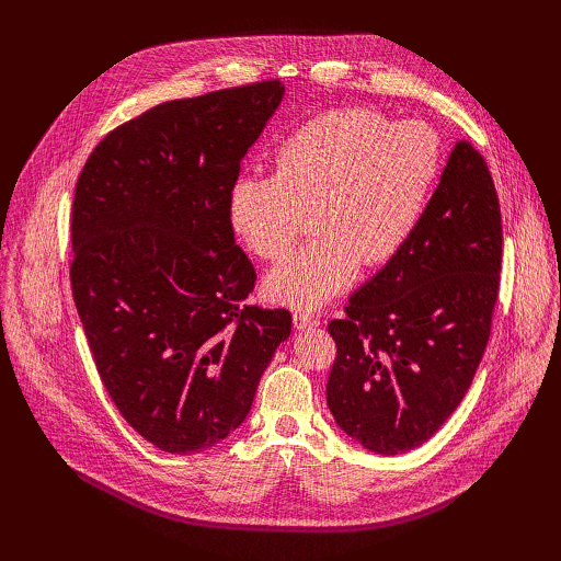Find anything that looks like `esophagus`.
Segmentation results:
<instances>
[{
  "instance_id": "esophagus-1",
  "label": "esophagus",
  "mask_w": 561,
  "mask_h": 561,
  "mask_svg": "<svg viewBox=\"0 0 561 561\" xmlns=\"http://www.w3.org/2000/svg\"><path fill=\"white\" fill-rule=\"evenodd\" d=\"M293 325L298 330H307V328H318L320 320L316 316H311L309 311H296L293 313Z\"/></svg>"
}]
</instances>
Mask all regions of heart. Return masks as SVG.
<instances>
[{"instance_id": "heart-1", "label": "heart", "mask_w": 561, "mask_h": 561, "mask_svg": "<svg viewBox=\"0 0 561 561\" xmlns=\"http://www.w3.org/2000/svg\"><path fill=\"white\" fill-rule=\"evenodd\" d=\"M444 170V145L421 121L391 123L370 108L311 117L275 152L273 174H243L229 188L236 236L279 261L305 231L316 239L265 279L282 305L316 309L357 277L359 265L396 259L419 229Z\"/></svg>"}]
</instances>
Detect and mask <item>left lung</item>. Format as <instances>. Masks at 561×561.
<instances>
[{
  "instance_id": "8db88e82",
  "label": "left lung",
  "mask_w": 561,
  "mask_h": 561,
  "mask_svg": "<svg viewBox=\"0 0 561 561\" xmlns=\"http://www.w3.org/2000/svg\"><path fill=\"white\" fill-rule=\"evenodd\" d=\"M503 263V218L486 161L459 140L404 250L328 330V407L377 455L414 450L459 407L482 362Z\"/></svg>"
}]
</instances>
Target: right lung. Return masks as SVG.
<instances>
[{"label":"right lung","instance_id":"obj_1","mask_svg":"<svg viewBox=\"0 0 561 561\" xmlns=\"http://www.w3.org/2000/svg\"><path fill=\"white\" fill-rule=\"evenodd\" d=\"M284 98L256 81L163 102L106 134L72 204V298L123 419L159 450L216 446L250 414L290 334L286 309L243 305L256 273L227 197Z\"/></svg>","mask_w":561,"mask_h":561}]
</instances>
